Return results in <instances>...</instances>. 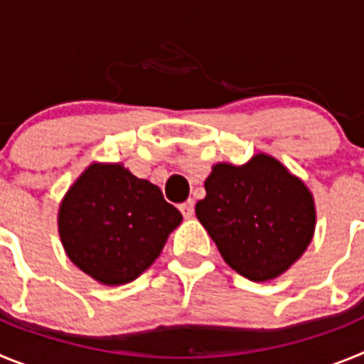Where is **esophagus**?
Masks as SVG:
<instances>
[{"mask_svg": "<svg viewBox=\"0 0 364 364\" xmlns=\"http://www.w3.org/2000/svg\"><path fill=\"white\" fill-rule=\"evenodd\" d=\"M180 211H182V215H184L186 218L193 217V213H195V202L189 198V200H186L184 204H180Z\"/></svg>", "mask_w": 364, "mask_h": 364, "instance_id": "obj_1", "label": "esophagus"}]
</instances>
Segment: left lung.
Returning <instances> with one entry per match:
<instances>
[{"label":"left lung","mask_w":364,"mask_h":364,"mask_svg":"<svg viewBox=\"0 0 364 364\" xmlns=\"http://www.w3.org/2000/svg\"><path fill=\"white\" fill-rule=\"evenodd\" d=\"M195 213L222 259L250 281L279 277L310 244L311 193L279 160L255 154L244 166L217 164Z\"/></svg>","instance_id":"left-lung-1"}]
</instances>
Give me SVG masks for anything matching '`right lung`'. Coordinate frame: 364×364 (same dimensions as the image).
<instances>
[{
    "label": "right lung",
    "mask_w": 364,
    "mask_h": 364,
    "mask_svg": "<svg viewBox=\"0 0 364 364\" xmlns=\"http://www.w3.org/2000/svg\"><path fill=\"white\" fill-rule=\"evenodd\" d=\"M182 220L159 186L120 164H92L67 191L58 226L67 255L102 284H125L160 255Z\"/></svg>",
    "instance_id": "obj_1"
}]
</instances>
